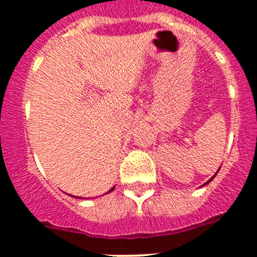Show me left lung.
Wrapping results in <instances>:
<instances>
[{"instance_id": "left-lung-1", "label": "left lung", "mask_w": 257, "mask_h": 257, "mask_svg": "<svg viewBox=\"0 0 257 257\" xmlns=\"http://www.w3.org/2000/svg\"><path fill=\"white\" fill-rule=\"evenodd\" d=\"M219 170H220V169H219ZM219 170H217V171H216V174H217V172H219ZM216 174L213 175L212 178H211V179H210V180H208V181H207V183H205V184H203V185H207V184H208V183H210V181H211V180H212V179H213V178H215V176H216ZM203 185H202V187H203Z\"/></svg>"}]
</instances>
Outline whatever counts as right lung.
<instances>
[{
  "label": "right lung",
  "mask_w": 257,
  "mask_h": 257,
  "mask_svg": "<svg viewBox=\"0 0 257 257\" xmlns=\"http://www.w3.org/2000/svg\"><path fill=\"white\" fill-rule=\"evenodd\" d=\"M113 189H114V188H112V189H110V190H109V192H112V190H113ZM109 192H108V193H109Z\"/></svg>",
  "instance_id": "add662e5"
}]
</instances>
